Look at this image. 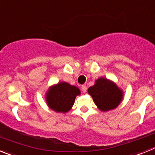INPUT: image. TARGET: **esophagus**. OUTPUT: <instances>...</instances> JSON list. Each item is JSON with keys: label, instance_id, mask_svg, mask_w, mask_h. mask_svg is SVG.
Segmentation results:
<instances>
[{"label": "esophagus", "instance_id": "obj_1", "mask_svg": "<svg viewBox=\"0 0 155 155\" xmlns=\"http://www.w3.org/2000/svg\"><path fill=\"white\" fill-rule=\"evenodd\" d=\"M81 91L84 93L87 92V87L85 85H81Z\"/></svg>", "mask_w": 155, "mask_h": 155}]
</instances>
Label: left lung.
I'll use <instances>...</instances> for the list:
<instances>
[{
	"label": "left lung",
	"mask_w": 155,
	"mask_h": 155,
	"mask_svg": "<svg viewBox=\"0 0 155 155\" xmlns=\"http://www.w3.org/2000/svg\"><path fill=\"white\" fill-rule=\"evenodd\" d=\"M100 110L109 111L116 108L123 98V91L113 82L100 78L87 90Z\"/></svg>",
	"instance_id": "obj_1"
}]
</instances>
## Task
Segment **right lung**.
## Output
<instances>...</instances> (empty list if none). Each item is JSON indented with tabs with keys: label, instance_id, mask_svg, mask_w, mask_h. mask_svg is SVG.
<instances>
[{
	"label": "right lung",
	"instance_id": "obj_1",
	"mask_svg": "<svg viewBox=\"0 0 155 155\" xmlns=\"http://www.w3.org/2000/svg\"><path fill=\"white\" fill-rule=\"evenodd\" d=\"M78 87L66 82H61L49 90L46 102L50 109L59 113L69 111L74 103L75 98L80 94Z\"/></svg>",
	"mask_w": 155,
	"mask_h": 155
}]
</instances>
